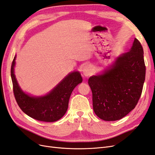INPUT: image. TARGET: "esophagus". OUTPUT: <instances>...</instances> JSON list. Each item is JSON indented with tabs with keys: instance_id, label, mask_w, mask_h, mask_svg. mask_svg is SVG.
Returning a JSON list of instances; mask_svg holds the SVG:
<instances>
[{
	"instance_id": "1",
	"label": "esophagus",
	"mask_w": 155,
	"mask_h": 155,
	"mask_svg": "<svg viewBox=\"0 0 155 155\" xmlns=\"http://www.w3.org/2000/svg\"><path fill=\"white\" fill-rule=\"evenodd\" d=\"M82 71H83L84 76H86V77H88V76H91V75L92 74V72H93L92 67L90 64L85 65V66L83 67Z\"/></svg>"
}]
</instances>
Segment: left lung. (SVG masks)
<instances>
[{"mask_svg":"<svg viewBox=\"0 0 155 155\" xmlns=\"http://www.w3.org/2000/svg\"><path fill=\"white\" fill-rule=\"evenodd\" d=\"M145 77L143 50L135 38L130 50L119 56L110 69L88 79L95 114L105 121L128 114L141 96Z\"/></svg>","mask_w":155,"mask_h":155,"instance_id":"8db88e82","label":"left lung"}]
</instances>
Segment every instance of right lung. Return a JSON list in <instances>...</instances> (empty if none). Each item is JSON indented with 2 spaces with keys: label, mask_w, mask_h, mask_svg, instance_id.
<instances>
[{
  "label": "right lung",
  "mask_w": 155,
  "mask_h": 155,
  "mask_svg": "<svg viewBox=\"0 0 155 155\" xmlns=\"http://www.w3.org/2000/svg\"><path fill=\"white\" fill-rule=\"evenodd\" d=\"M16 55L11 67V77L13 94L21 109L35 120L54 122L61 119L66 113L70 95L83 79L79 72L68 74L52 91L44 96H31L23 92L17 83L14 74Z\"/></svg>",
  "instance_id": "obj_1"
}]
</instances>
